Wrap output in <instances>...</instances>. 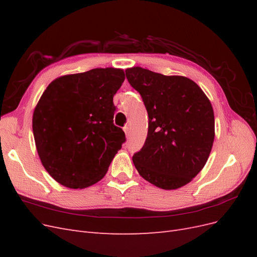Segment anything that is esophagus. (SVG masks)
I'll list each match as a JSON object with an SVG mask.
<instances>
[{
    "label": "esophagus",
    "mask_w": 257,
    "mask_h": 257,
    "mask_svg": "<svg viewBox=\"0 0 257 257\" xmlns=\"http://www.w3.org/2000/svg\"><path fill=\"white\" fill-rule=\"evenodd\" d=\"M123 131H124V133H125L126 137H128V135H130V130H128V126H127V125L124 126V127H123Z\"/></svg>",
    "instance_id": "1"
}]
</instances>
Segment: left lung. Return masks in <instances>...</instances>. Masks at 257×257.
Here are the masks:
<instances>
[{
  "mask_svg": "<svg viewBox=\"0 0 257 257\" xmlns=\"http://www.w3.org/2000/svg\"><path fill=\"white\" fill-rule=\"evenodd\" d=\"M141 93L149 116L148 135L133 163L145 180L176 190L204 168L214 141L211 103L197 83L183 76H165L143 67L125 71Z\"/></svg>",
  "mask_w": 257,
  "mask_h": 257,
  "instance_id": "obj_1",
  "label": "left lung"
}]
</instances>
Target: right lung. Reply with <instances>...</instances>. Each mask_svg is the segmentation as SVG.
Wrapping results in <instances>:
<instances>
[{
  "instance_id": "right-lung-1",
  "label": "right lung",
  "mask_w": 257,
  "mask_h": 257,
  "mask_svg": "<svg viewBox=\"0 0 257 257\" xmlns=\"http://www.w3.org/2000/svg\"><path fill=\"white\" fill-rule=\"evenodd\" d=\"M125 76L106 67L61 76L33 112L38 157L48 174L69 189H84L106 175L125 134L113 124V95Z\"/></svg>"
}]
</instances>
